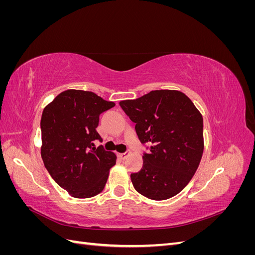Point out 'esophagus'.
<instances>
[{"mask_svg": "<svg viewBox=\"0 0 255 255\" xmlns=\"http://www.w3.org/2000/svg\"><path fill=\"white\" fill-rule=\"evenodd\" d=\"M129 154H130V151H129V150H127L126 152H123V153L120 154V157H121L122 159H126V158L129 155Z\"/></svg>", "mask_w": 255, "mask_h": 255, "instance_id": "esophagus-1", "label": "esophagus"}]
</instances>
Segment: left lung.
<instances>
[{"instance_id": "8db88e82", "label": "left lung", "mask_w": 255, "mask_h": 255, "mask_svg": "<svg viewBox=\"0 0 255 255\" xmlns=\"http://www.w3.org/2000/svg\"><path fill=\"white\" fill-rule=\"evenodd\" d=\"M142 144L143 166L130 174L134 188L152 200L171 198L186 186L203 154V118L176 90H153L120 102Z\"/></svg>"}]
</instances>
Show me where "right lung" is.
<instances>
[{
    "label": "right lung",
    "instance_id": "add662e5",
    "mask_svg": "<svg viewBox=\"0 0 255 255\" xmlns=\"http://www.w3.org/2000/svg\"><path fill=\"white\" fill-rule=\"evenodd\" d=\"M115 106L95 92L66 90L42 112L41 157L61 188L74 198L97 196L103 189L116 155L102 144L97 132L100 115Z\"/></svg>",
    "mask_w": 255,
    "mask_h": 255
}]
</instances>
